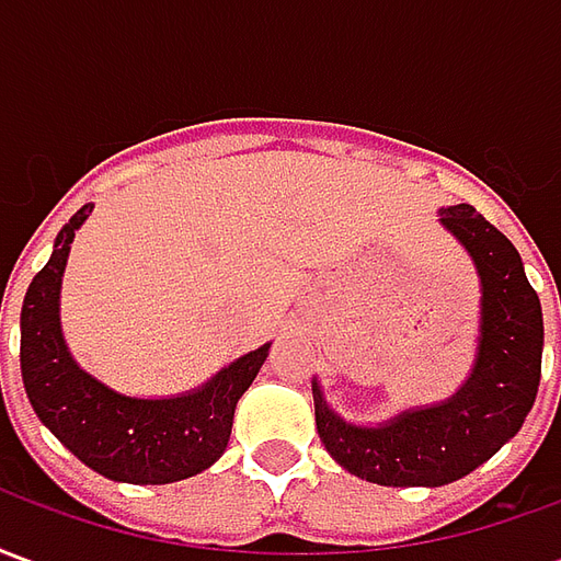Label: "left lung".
<instances>
[{
    "label": "left lung",
    "mask_w": 561,
    "mask_h": 561,
    "mask_svg": "<svg viewBox=\"0 0 561 561\" xmlns=\"http://www.w3.org/2000/svg\"><path fill=\"white\" fill-rule=\"evenodd\" d=\"M481 276V352L454 400L378 430L340 421L316 388V426L342 469L381 486H442L493 457L531 412L541 381V300L514 243L469 204L442 209Z\"/></svg>",
    "instance_id": "left-lung-1"
}]
</instances>
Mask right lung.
Masks as SVG:
<instances>
[{"label":"right lung","instance_id":"1","mask_svg":"<svg viewBox=\"0 0 561 561\" xmlns=\"http://www.w3.org/2000/svg\"><path fill=\"white\" fill-rule=\"evenodd\" d=\"M80 207L59 231L20 312V373L32 409L62 445L111 481L173 483L209 469L231 438L237 400L255 381L270 345L221 369L207 388L176 400H131L90 378L66 352L59 330V285Z\"/></svg>","mask_w":561,"mask_h":561}]
</instances>
